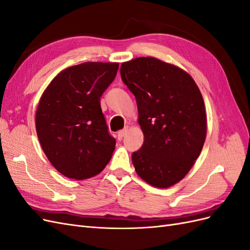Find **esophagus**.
<instances>
[{"mask_svg":"<svg viewBox=\"0 0 250 250\" xmlns=\"http://www.w3.org/2000/svg\"><path fill=\"white\" fill-rule=\"evenodd\" d=\"M127 133V128H125V129H123V130H120L119 132H118V139L121 141L122 140L123 138H124V135Z\"/></svg>","mask_w":250,"mask_h":250,"instance_id":"1","label":"esophagus"}]
</instances>
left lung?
I'll return each instance as SVG.
<instances>
[{
  "label": "left lung",
  "mask_w": 250,
  "mask_h": 250,
  "mask_svg": "<svg viewBox=\"0 0 250 250\" xmlns=\"http://www.w3.org/2000/svg\"><path fill=\"white\" fill-rule=\"evenodd\" d=\"M121 78L134 95L144 144L132 153L138 175L166 188L183 179L207 137L203 98L186 71L154 57L121 64Z\"/></svg>",
  "instance_id": "1"
}]
</instances>
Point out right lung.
Instances as JSON below:
<instances>
[{
    "label": "right lung",
    "instance_id": "right-lung-1",
    "mask_svg": "<svg viewBox=\"0 0 250 250\" xmlns=\"http://www.w3.org/2000/svg\"><path fill=\"white\" fill-rule=\"evenodd\" d=\"M118 69V62L70 66L41 97L35 116L37 137L53 167L66 177H93L110 161L116 140L108 132L100 98Z\"/></svg>",
    "mask_w": 250,
    "mask_h": 250
}]
</instances>
